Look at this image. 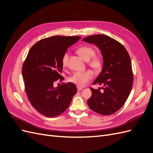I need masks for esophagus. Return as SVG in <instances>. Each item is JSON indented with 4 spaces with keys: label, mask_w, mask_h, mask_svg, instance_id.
<instances>
[{
    "label": "esophagus",
    "mask_w": 153,
    "mask_h": 153,
    "mask_svg": "<svg viewBox=\"0 0 153 153\" xmlns=\"http://www.w3.org/2000/svg\"><path fill=\"white\" fill-rule=\"evenodd\" d=\"M83 89L82 87H77V91H82Z\"/></svg>",
    "instance_id": "1"
}]
</instances>
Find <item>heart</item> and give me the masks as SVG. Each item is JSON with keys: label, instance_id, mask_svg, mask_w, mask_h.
<instances>
[{"label": "heart", "instance_id": "1", "mask_svg": "<svg viewBox=\"0 0 153 153\" xmlns=\"http://www.w3.org/2000/svg\"><path fill=\"white\" fill-rule=\"evenodd\" d=\"M77 53L88 62V65L96 72L101 70L103 66V59L101 56L95 55L96 50L89 46L81 47L77 50ZM69 55L65 53L62 57L61 62L64 68H66L68 64ZM93 78V73L90 70L84 72H76L68 78V81L78 87H84Z\"/></svg>", "mask_w": 153, "mask_h": 153}]
</instances>
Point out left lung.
Returning <instances> with one entry per match:
<instances>
[{
	"label": "left lung",
	"mask_w": 153,
	"mask_h": 153,
	"mask_svg": "<svg viewBox=\"0 0 153 153\" xmlns=\"http://www.w3.org/2000/svg\"><path fill=\"white\" fill-rule=\"evenodd\" d=\"M83 41L96 45L103 58L102 71L92 83L102 85L103 91L91 88L92 96L87 104L96 113L111 115L122 107L131 92L133 75L130 57L121 43L106 35H92Z\"/></svg>",
	"instance_id": "obj_1"
}]
</instances>
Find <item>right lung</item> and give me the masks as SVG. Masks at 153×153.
Masks as SVG:
<instances>
[{"label":"right lung","mask_w":153,"mask_h":153,"mask_svg":"<svg viewBox=\"0 0 153 153\" xmlns=\"http://www.w3.org/2000/svg\"><path fill=\"white\" fill-rule=\"evenodd\" d=\"M80 36H54L35 43L23 64L25 89L32 106L45 116L53 117L65 111L76 93L71 82L55 88L57 80L62 81L61 60L68 48Z\"/></svg>","instance_id":"1"}]
</instances>
